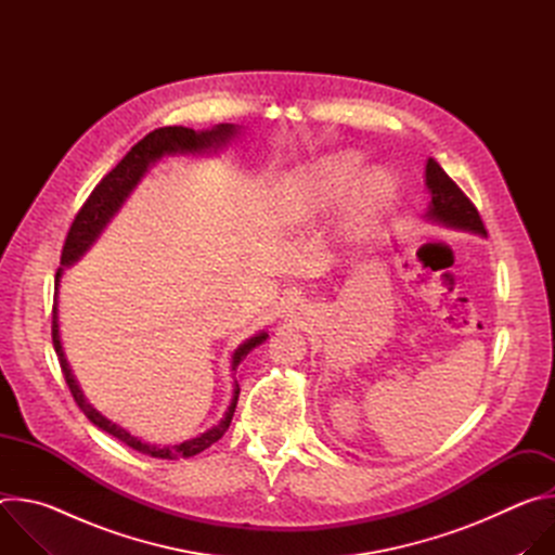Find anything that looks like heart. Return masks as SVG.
Here are the masks:
<instances>
[{
  "label": "heart",
  "mask_w": 555,
  "mask_h": 555,
  "mask_svg": "<svg viewBox=\"0 0 555 555\" xmlns=\"http://www.w3.org/2000/svg\"><path fill=\"white\" fill-rule=\"evenodd\" d=\"M362 173V160L358 155H340L334 163L327 165L323 178L302 189L300 197L296 199V219L307 221L315 215L325 212ZM395 195H398V186L395 180L382 171H369L353 195V208H351V225L356 232H364L377 221H382L388 210L395 204Z\"/></svg>",
  "instance_id": "b5f03b06"
}]
</instances>
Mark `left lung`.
I'll return each instance as SVG.
<instances>
[{
  "label": "left lung",
  "instance_id": "obj_1",
  "mask_svg": "<svg viewBox=\"0 0 555 555\" xmlns=\"http://www.w3.org/2000/svg\"><path fill=\"white\" fill-rule=\"evenodd\" d=\"M424 182L430 195L424 212L426 221L450 230L486 236V228L477 208L472 206V202L463 195V191L448 178V173L439 167V163L433 160V157L426 160Z\"/></svg>",
  "mask_w": 555,
  "mask_h": 555
}]
</instances>
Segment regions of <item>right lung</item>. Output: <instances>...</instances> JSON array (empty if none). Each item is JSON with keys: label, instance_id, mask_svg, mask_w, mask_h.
<instances>
[{"label": "right lung", "instance_id": "1", "mask_svg": "<svg viewBox=\"0 0 555 555\" xmlns=\"http://www.w3.org/2000/svg\"><path fill=\"white\" fill-rule=\"evenodd\" d=\"M242 131L240 125H230V122H221L215 125L212 129H189V127H160L151 133H146L138 144L131 146V151L122 157V160L96 184V189L92 191V195L88 197V202L83 204V208L78 210V215L72 221V228L67 232V240L63 246V255H61V268L56 272V281H54V307H52V343H54V351L59 356L61 362V371L65 375V382L74 395V402L78 404L86 413V417L101 430H105L107 435L116 437L118 441H122L125 446L146 454V456H155V459H189L199 454L202 450L210 448L215 441H219L223 437V433L228 430L234 409H236V400H240V384H232V400L230 406L225 411V415L219 420L217 426L208 428L206 433L186 439L182 443L176 446H157V443H149L135 435H131L127 428L118 426L116 422L107 420L99 409H94L88 398L83 395V388L78 386L74 371L65 358L63 351V343H61V330H59V287H61V276L63 270L74 266L78 259H81L94 244L99 236L103 234V230L107 228V223L114 219V215L122 208V204L127 202V197L133 193V189L140 184V180L146 176V171L160 163L163 157L167 155H204V153H217L219 149H223L225 144H230V140L236 138V133ZM268 340V332H259L253 338H248L246 343H242L240 347L234 349L232 358H230V369L236 371V366L242 364V360L259 345H263Z\"/></svg>", "mask_w": 555, "mask_h": 555}]
</instances>
